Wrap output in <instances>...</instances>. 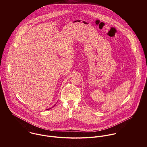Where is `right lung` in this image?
Instances as JSON below:
<instances>
[{
    "mask_svg": "<svg viewBox=\"0 0 147 147\" xmlns=\"http://www.w3.org/2000/svg\"><path fill=\"white\" fill-rule=\"evenodd\" d=\"M55 105H54V106H55ZM54 106H53V107H54ZM52 108H53V107H52ZM50 109H51V108H50V109H46V110H50Z\"/></svg>",
    "mask_w": 147,
    "mask_h": 147,
    "instance_id": "obj_1",
    "label": "right lung"
}]
</instances>
